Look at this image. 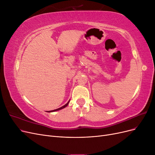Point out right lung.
I'll return each instance as SVG.
<instances>
[{"label":"right lung","mask_w":155,"mask_h":155,"mask_svg":"<svg viewBox=\"0 0 155 155\" xmlns=\"http://www.w3.org/2000/svg\"><path fill=\"white\" fill-rule=\"evenodd\" d=\"M69 102H70V101H68V102L67 103V104H65L64 105H63V107H60V108H59V109H55V110H50V111H48V112H55V111H58V110H61V109H64V108H65L68 105V104H69Z\"/></svg>","instance_id":"obj_1"}]
</instances>
